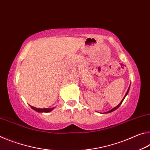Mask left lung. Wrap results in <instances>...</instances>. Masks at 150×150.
Segmentation results:
<instances>
[{"instance_id":"left-lung-1","label":"left lung","mask_w":150,"mask_h":150,"mask_svg":"<svg viewBox=\"0 0 150 150\" xmlns=\"http://www.w3.org/2000/svg\"><path fill=\"white\" fill-rule=\"evenodd\" d=\"M129 88H128V90H127V92H126V95H125V96L124 97V98H123V99H122V101H121V102H120V104H119L118 105H117V106H116V107H115V108H113V109H112L111 110H110V111H108V112H107L106 113H110V112H113V111H114V110H116V109L117 108H119V107H120V105L122 104V102H123V100H124V98H125V97H126V95L127 94V93H128V92H129Z\"/></svg>"}]
</instances>
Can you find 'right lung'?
Wrapping results in <instances>:
<instances>
[{"mask_svg": "<svg viewBox=\"0 0 150 150\" xmlns=\"http://www.w3.org/2000/svg\"><path fill=\"white\" fill-rule=\"evenodd\" d=\"M30 106L31 107L32 109H33L34 110H35V111L38 112H50L54 109V108H35L34 106H32V105H30Z\"/></svg>", "mask_w": 150, "mask_h": 150, "instance_id": "add662e5", "label": "right lung"}]
</instances>
